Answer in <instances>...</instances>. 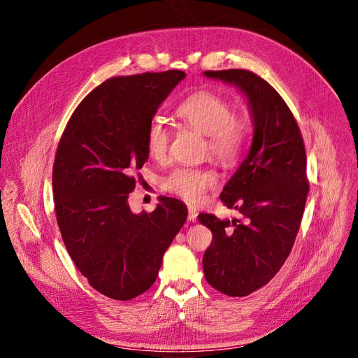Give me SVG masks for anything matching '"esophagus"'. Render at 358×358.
Masks as SVG:
<instances>
[{"mask_svg": "<svg viewBox=\"0 0 358 358\" xmlns=\"http://www.w3.org/2000/svg\"><path fill=\"white\" fill-rule=\"evenodd\" d=\"M197 215H199V212L196 209V206H188V221L189 222H196Z\"/></svg>", "mask_w": 358, "mask_h": 358, "instance_id": "obj_1", "label": "esophagus"}]
</instances>
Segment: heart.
Instances as JSON below:
<instances>
[{
	"label": "heart",
	"mask_w": 358,
	"mask_h": 358,
	"mask_svg": "<svg viewBox=\"0 0 358 358\" xmlns=\"http://www.w3.org/2000/svg\"><path fill=\"white\" fill-rule=\"evenodd\" d=\"M176 116L187 127L208 136V150L222 164H233L239 158L246 140V122L233 115L231 106L222 96L208 91L192 94L178 106ZM169 143V128L161 119H154L146 131L149 157L157 161L164 158ZM216 180V173L210 169L176 167L162 179V187L188 201H199Z\"/></svg>",
	"instance_id": "b5f03b06"
}]
</instances>
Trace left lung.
Masks as SVG:
<instances>
[{
  "mask_svg": "<svg viewBox=\"0 0 358 358\" xmlns=\"http://www.w3.org/2000/svg\"><path fill=\"white\" fill-rule=\"evenodd\" d=\"M203 76L234 85L252 117L251 148L220 196L243 221L199 215L213 234L203 257L206 280L227 296L245 297L279 272L294 245L309 189L305 145L282 96L259 76L248 70Z\"/></svg>",
  "mask_w": 358,
  "mask_h": 358,
  "instance_id": "left-lung-1",
  "label": "left lung"
}]
</instances>
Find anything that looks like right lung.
Instances as JSON below:
<instances>
[{"instance_id": "obj_1", "label": "right lung", "mask_w": 358, "mask_h": 358, "mask_svg": "<svg viewBox=\"0 0 358 358\" xmlns=\"http://www.w3.org/2000/svg\"><path fill=\"white\" fill-rule=\"evenodd\" d=\"M180 70L113 78L85 96L59 140L52 185L64 245L92 288L131 300L152 287L188 209L161 197L133 213L128 194L149 158L146 131Z\"/></svg>"}]
</instances>
